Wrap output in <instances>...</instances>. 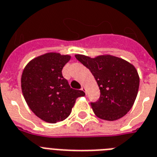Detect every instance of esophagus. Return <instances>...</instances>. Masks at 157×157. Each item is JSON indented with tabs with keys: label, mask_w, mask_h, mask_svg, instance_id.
<instances>
[{
	"label": "esophagus",
	"mask_w": 157,
	"mask_h": 157,
	"mask_svg": "<svg viewBox=\"0 0 157 157\" xmlns=\"http://www.w3.org/2000/svg\"><path fill=\"white\" fill-rule=\"evenodd\" d=\"M81 90H82V91H83V92H84L85 93H87V92H86V88H85L84 87H82V88H81Z\"/></svg>",
	"instance_id": "obj_1"
}]
</instances>
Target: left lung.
<instances>
[{"label":"left lung","mask_w":157,"mask_h":157,"mask_svg":"<svg viewBox=\"0 0 157 157\" xmlns=\"http://www.w3.org/2000/svg\"><path fill=\"white\" fill-rule=\"evenodd\" d=\"M91 71L100 89L99 100L91 102L93 112L101 120H119L130 110L139 87V76L132 64L119 57L103 55L91 58L75 55Z\"/></svg>","instance_id":"left-lung-1"}]
</instances>
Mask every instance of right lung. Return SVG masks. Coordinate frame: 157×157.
I'll return each instance as SVG.
<instances>
[{"label": "right lung", "instance_id": "1", "mask_svg": "<svg viewBox=\"0 0 157 157\" xmlns=\"http://www.w3.org/2000/svg\"><path fill=\"white\" fill-rule=\"evenodd\" d=\"M69 55L49 52L33 59L24 69L21 88L33 112L45 122L55 124L70 115L75 101L85 93L70 87L62 69Z\"/></svg>", "mask_w": 157, "mask_h": 157}]
</instances>
